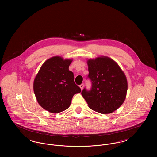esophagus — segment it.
Listing matches in <instances>:
<instances>
[{"mask_svg": "<svg viewBox=\"0 0 157 157\" xmlns=\"http://www.w3.org/2000/svg\"><path fill=\"white\" fill-rule=\"evenodd\" d=\"M83 86H84V85H83V83H82L81 85H79V87H80L81 90H83Z\"/></svg>", "mask_w": 157, "mask_h": 157, "instance_id": "esophagus-1", "label": "esophagus"}]
</instances>
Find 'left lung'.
<instances>
[{
  "instance_id": "1",
  "label": "left lung",
  "mask_w": 157,
  "mask_h": 157,
  "mask_svg": "<svg viewBox=\"0 0 157 157\" xmlns=\"http://www.w3.org/2000/svg\"><path fill=\"white\" fill-rule=\"evenodd\" d=\"M90 90L81 92L88 106L96 112L108 114L124 103L128 90L127 77L118 64L111 58L101 56L87 60Z\"/></svg>"
}]
</instances>
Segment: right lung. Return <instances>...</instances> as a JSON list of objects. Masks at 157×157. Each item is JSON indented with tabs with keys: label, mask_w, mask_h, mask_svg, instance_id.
<instances>
[{
	"label": "right lung",
	"mask_w": 157,
	"mask_h": 157,
	"mask_svg": "<svg viewBox=\"0 0 157 157\" xmlns=\"http://www.w3.org/2000/svg\"><path fill=\"white\" fill-rule=\"evenodd\" d=\"M72 59L55 56L46 60L40 68L33 82L37 102L53 113L62 112L69 107L73 96L81 88L74 82V76L69 70Z\"/></svg>",
	"instance_id": "1"
}]
</instances>
